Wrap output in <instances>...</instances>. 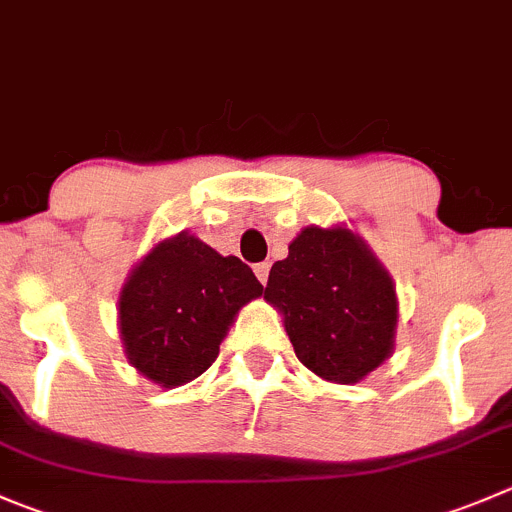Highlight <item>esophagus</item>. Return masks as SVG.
Returning <instances> with one entry per match:
<instances>
[{
	"label": "esophagus",
	"mask_w": 512,
	"mask_h": 512,
	"mask_svg": "<svg viewBox=\"0 0 512 512\" xmlns=\"http://www.w3.org/2000/svg\"><path fill=\"white\" fill-rule=\"evenodd\" d=\"M253 271H256V279H259L261 284H266V281H269L271 264H269V261H264V264H256V266H253Z\"/></svg>",
	"instance_id": "1"
}]
</instances>
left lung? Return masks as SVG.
Returning a JSON list of instances; mask_svg holds the SVG:
<instances>
[{"label": "left lung", "mask_w": 512, "mask_h": 512, "mask_svg": "<svg viewBox=\"0 0 512 512\" xmlns=\"http://www.w3.org/2000/svg\"><path fill=\"white\" fill-rule=\"evenodd\" d=\"M264 299L284 314L299 362L329 382H359L392 352V279L347 228H304L271 266Z\"/></svg>", "instance_id": "left-lung-1"}]
</instances>
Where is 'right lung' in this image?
Listing matches in <instances>:
<instances>
[{"label":"right lung","instance_id":"add662e5","mask_svg":"<svg viewBox=\"0 0 512 512\" xmlns=\"http://www.w3.org/2000/svg\"><path fill=\"white\" fill-rule=\"evenodd\" d=\"M264 286L236 256L198 238L158 243L120 294V337L130 364L163 387L201 377L218 357L228 324Z\"/></svg>","mask_w":512,"mask_h":512}]
</instances>
